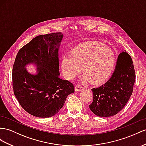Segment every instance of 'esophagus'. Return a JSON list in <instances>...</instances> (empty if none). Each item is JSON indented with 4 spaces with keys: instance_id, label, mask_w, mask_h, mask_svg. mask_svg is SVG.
Wrapping results in <instances>:
<instances>
[{
    "instance_id": "34e87169",
    "label": "esophagus",
    "mask_w": 146,
    "mask_h": 146,
    "mask_svg": "<svg viewBox=\"0 0 146 146\" xmlns=\"http://www.w3.org/2000/svg\"><path fill=\"white\" fill-rule=\"evenodd\" d=\"M83 89L84 88L80 85H76L75 87H74V90H75V91H81L83 90Z\"/></svg>"
}]
</instances>
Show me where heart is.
Segmentation results:
<instances>
[{
    "instance_id": "obj_1",
    "label": "heart",
    "mask_w": 146,
    "mask_h": 146,
    "mask_svg": "<svg viewBox=\"0 0 146 146\" xmlns=\"http://www.w3.org/2000/svg\"><path fill=\"white\" fill-rule=\"evenodd\" d=\"M115 62L116 55L113 50L101 43L88 42L74 48L72 54L63 55L61 66L67 80H73L83 67L84 74L82 81L100 84L109 78Z\"/></svg>"
}]
</instances>
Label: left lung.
Here are the masks:
<instances>
[{"label":"left lung","instance_id":"8db88e82","mask_svg":"<svg viewBox=\"0 0 146 146\" xmlns=\"http://www.w3.org/2000/svg\"><path fill=\"white\" fill-rule=\"evenodd\" d=\"M133 60L126 50L118 55L112 76L101 86L93 88L89 109L96 115L109 117L117 114L128 102L135 81Z\"/></svg>","mask_w":146,"mask_h":146}]
</instances>
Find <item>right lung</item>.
I'll list each match as a JSON object with an SVG mask.
<instances>
[{"label": "right lung", "instance_id": "1", "mask_svg": "<svg viewBox=\"0 0 146 146\" xmlns=\"http://www.w3.org/2000/svg\"><path fill=\"white\" fill-rule=\"evenodd\" d=\"M63 35L61 33L39 35L18 51L12 70L14 94L23 109L39 118H49L64 106L73 84L59 78L58 50ZM37 67L36 74L25 67Z\"/></svg>", "mask_w": 146, "mask_h": 146}]
</instances>
